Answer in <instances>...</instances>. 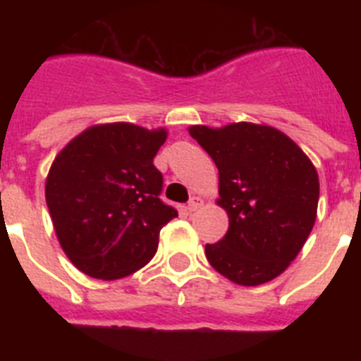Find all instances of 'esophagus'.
Returning a JSON list of instances; mask_svg holds the SVG:
<instances>
[{"instance_id":"obj_1","label":"esophagus","mask_w":361,"mask_h":361,"mask_svg":"<svg viewBox=\"0 0 361 361\" xmlns=\"http://www.w3.org/2000/svg\"><path fill=\"white\" fill-rule=\"evenodd\" d=\"M200 206H202V199L200 197H191L190 202H188V212H197Z\"/></svg>"}]
</instances>
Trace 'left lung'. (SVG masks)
Instances as JSON below:
<instances>
[{
    "mask_svg": "<svg viewBox=\"0 0 361 361\" xmlns=\"http://www.w3.org/2000/svg\"><path fill=\"white\" fill-rule=\"evenodd\" d=\"M190 135L219 168V199L229 228L206 244V258L238 286L276 279L304 247L317 220L320 180L291 137L267 124H193Z\"/></svg>",
    "mask_w": 361,
    "mask_h": 361,
    "instance_id": "obj_1",
    "label": "left lung"
}]
</instances>
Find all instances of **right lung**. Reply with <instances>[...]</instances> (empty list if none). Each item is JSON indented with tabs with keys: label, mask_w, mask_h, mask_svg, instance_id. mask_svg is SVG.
I'll list each match as a JSON object with an SVG mask.
<instances>
[{
	"label": "right lung",
	"mask_w": 361,
	"mask_h": 361,
	"mask_svg": "<svg viewBox=\"0 0 361 361\" xmlns=\"http://www.w3.org/2000/svg\"><path fill=\"white\" fill-rule=\"evenodd\" d=\"M166 128L103 123L75 135L50 166L44 199L70 262L99 280L128 276L157 251L162 226L177 216L159 193L153 157Z\"/></svg>",
	"instance_id": "1"
}]
</instances>
